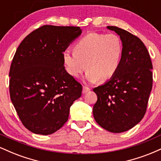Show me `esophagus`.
Wrapping results in <instances>:
<instances>
[{
	"label": "esophagus",
	"mask_w": 161,
	"mask_h": 161,
	"mask_svg": "<svg viewBox=\"0 0 161 161\" xmlns=\"http://www.w3.org/2000/svg\"><path fill=\"white\" fill-rule=\"evenodd\" d=\"M90 90H91V89H90L89 88L84 86V87H83V88H82V94H86V93H87V92H90Z\"/></svg>",
	"instance_id": "obj_1"
}]
</instances>
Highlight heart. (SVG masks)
Wrapping results in <instances>:
<instances>
[{"label": "heart", "instance_id": "obj_1", "mask_svg": "<svg viewBox=\"0 0 161 161\" xmlns=\"http://www.w3.org/2000/svg\"><path fill=\"white\" fill-rule=\"evenodd\" d=\"M74 53L65 51L63 60L68 73L78 78L88 69L89 82H106L114 77L120 65L123 44L116 34L89 33L75 44Z\"/></svg>", "mask_w": 161, "mask_h": 161}]
</instances>
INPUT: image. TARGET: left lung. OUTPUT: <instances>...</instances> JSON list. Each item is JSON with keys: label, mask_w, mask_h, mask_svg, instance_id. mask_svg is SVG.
I'll use <instances>...</instances> for the list:
<instances>
[{"label": "left lung", "mask_w": 161, "mask_h": 161, "mask_svg": "<svg viewBox=\"0 0 161 161\" xmlns=\"http://www.w3.org/2000/svg\"><path fill=\"white\" fill-rule=\"evenodd\" d=\"M120 37V65L112 79L93 91L97 101L93 116L109 132H123L142 120L152 88V63L148 51L138 37L116 26H107Z\"/></svg>", "instance_id": "1"}]
</instances>
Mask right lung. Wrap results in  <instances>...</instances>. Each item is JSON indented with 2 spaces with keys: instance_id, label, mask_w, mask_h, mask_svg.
<instances>
[{
  "instance_id": "obj_1",
  "label": "right lung",
  "mask_w": 161,
  "mask_h": 161,
  "mask_svg": "<svg viewBox=\"0 0 161 161\" xmlns=\"http://www.w3.org/2000/svg\"><path fill=\"white\" fill-rule=\"evenodd\" d=\"M82 34L80 27L46 25L28 35L10 66V99L24 126L52 134L68 120L82 86L66 71L63 53Z\"/></svg>"
}]
</instances>
